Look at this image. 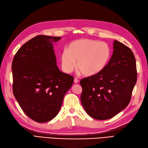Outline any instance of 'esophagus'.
I'll return each instance as SVG.
<instances>
[{"mask_svg": "<svg viewBox=\"0 0 148 148\" xmlns=\"http://www.w3.org/2000/svg\"><path fill=\"white\" fill-rule=\"evenodd\" d=\"M74 83H75V84H76V83H78V82H79V80H78V79H77V78H75V79H74Z\"/></svg>", "mask_w": 148, "mask_h": 148, "instance_id": "34e87169", "label": "esophagus"}]
</instances>
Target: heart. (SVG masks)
I'll use <instances>...</instances> for the list:
<instances>
[{"label": "heart", "instance_id": "heart-1", "mask_svg": "<svg viewBox=\"0 0 148 148\" xmlns=\"http://www.w3.org/2000/svg\"><path fill=\"white\" fill-rule=\"evenodd\" d=\"M111 51L104 42L81 39L71 42L60 56L62 69L66 73L77 68L85 76H92L103 71L110 60Z\"/></svg>", "mask_w": 148, "mask_h": 148}]
</instances>
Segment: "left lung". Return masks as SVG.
<instances>
[{
	"instance_id": "left-lung-1",
	"label": "left lung",
	"mask_w": 148,
	"mask_h": 148,
	"mask_svg": "<svg viewBox=\"0 0 148 148\" xmlns=\"http://www.w3.org/2000/svg\"><path fill=\"white\" fill-rule=\"evenodd\" d=\"M113 54L105 69L80 81L81 103L93 118H112L127 107L137 81L133 52L126 45L114 40Z\"/></svg>"
}]
</instances>
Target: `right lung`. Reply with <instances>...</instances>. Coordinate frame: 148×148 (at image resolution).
Returning <instances> with one entry per match:
<instances>
[{
    "label": "right lung",
    "instance_id": "obj_1",
    "mask_svg": "<svg viewBox=\"0 0 148 148\" xmlns=\"http://www.w3.org/2000/svg\"><path fill=\"white\" fill-rule=\"evenodd\" d=\"M60 39L36 36L18 49L12 61L14 95L25 114L37 123L58 115L74 82L56 65L54 42Z\"/></svg>",
    "mask_w": 148,
    "mask_h": 148
}]
</instances>
